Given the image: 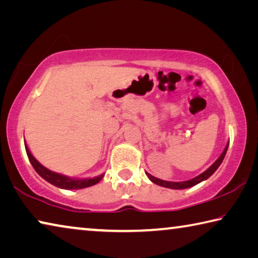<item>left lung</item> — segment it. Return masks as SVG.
<instances>
[{
    "mask_svg": "<svg viewBox=\"0 0 258 258\" xmlns=\"http://www.w3.org/2000/svg\"><path fill=\"white\" fill-rule=\"evenodd\" d=\"M228 147H229V143H228V145H226V147H225V149L223 150V152H222L221 156L218 157L217 160L211 166V167L207 168L206 171L200 174V175L196 176V177H194V178H191V180L182 181V182H171V181L160 180V178H157V177H155V176H152L151 174H149V173H146V174H147V176L149 177V180H150L151 182H154L155 184H158V185H160V186L168 187V189H175V190L187 189V187H191V186H194V185H196V184H198V183H200V182L207 180V178H208L209 176H212L213 174L215 173V171L218 168V166H220V165L222 164V161H223V159H224L226 151H228Z\"/></svg>",
    "mask_w": 258,
    "mask_h": 258,
    "instance_id": "8db88e82",
    "label": "left lung"
}]
</instances>
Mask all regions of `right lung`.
<instances>
[{
    "instance_id": "obj_1",
    "label": "right lung",
    "mask_w": 258,
    "mask_h": 258,
    "mask_svg": "<svg viewBox=\"0 0 258 258\" xmlns=\"http://www.w3.org/2000/svg\"><path fill=\"white\" fill-rule=\"evenodd\" d=\"M25 148H26V152H27L30 164L33 165L34 169L37 172L38 175L44 178L45 181L51 183V184L60 187V189H64V190L84 189V187H89L97 184V183L101 181V178L104 176V174H101V175L91 177V178H74V177L62 175V174L52 172L35 159V157L30 154L28 147L26 145H25Z\"/></svg>"
}]
</instances>
